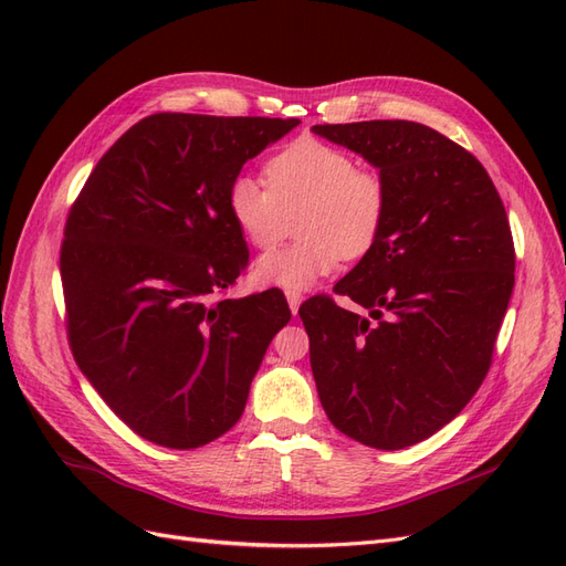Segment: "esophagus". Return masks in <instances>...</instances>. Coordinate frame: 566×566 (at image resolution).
<instances>
[{"label": "esophagus", "mask_w": 566, "mask_h": 566, "mask_svg": "<svg viewBox=\"0 0 566 566\" xmlns=\"http://www.w3.org/2000/svg\"><path fill=\"white\" fill-rule=\"evenodd\" d=\"M285 297H287V306H290V312L297 314L300 304H302V295H300V293H287Z\"/></svg>", "instance_id": "esophagus-1"}]
</instances>
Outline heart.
<instances>
[{"label":"heart","mask_w":566,"mask_h":566,"mask_svg":"<svg viewBox=\"0 0 566 566\" xmlns=\"http://www.w3.org/2000/svg\"><path fill=\"white\" fill-rule=\"evenodd\" d=\"M264 175L269 188L248 175L231 181L227 205L235 227L254 248L269 250L302 208V238L256 262L260 285L302 293L328 276L342 256L358 260L378 243L387 188L370 169L356 167L347 150L304 136L276 153Z\"/></svg>","instance_id":"heart-1"}]
</instances>
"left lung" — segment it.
Here are the masks:
<instances>
[{
	"label": "left lung",
	"mask_w": 566,
	"mask_h": 566,
	"mask_svg": "<svg viewBox=\"0 0 566 566\" xmlns=\"http://www.w3.org/2000/svg\"><path fill=\"white\" fill-rule=\"evenodd\" d=\"M380 172L387 217L337 295L300 306L325 416L342 434L399 451L449 424L484 382L515 287L499 191L472 153L408 119L314 125Z\"/></svg>",
	"instance_id": "8db88e82"
}]
</instances>
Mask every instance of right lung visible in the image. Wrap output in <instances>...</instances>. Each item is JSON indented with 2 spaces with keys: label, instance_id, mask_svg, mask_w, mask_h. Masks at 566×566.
Returning a JSON list of instances; mask_svg holds the SVG:
<instances>
[{
  "label": "right lung",
  "instance_id": "right-lung-1",
  "mask_svg": "<svg viewBox=\"0 0 566 566\" xmlns=\"http://www.w3.org/2000/svg\"><path fill=\"white\" fill-rule=\"evenodd\" d=\"M297 117L158 113L98 160L65 221L67 339L84 378L132 430L198 449L241 420L281 290L214 300L248 266L227 193Z\"/></svg>",
  "mask_w": 566,
  "mask_h": 566
}]
</instances>
